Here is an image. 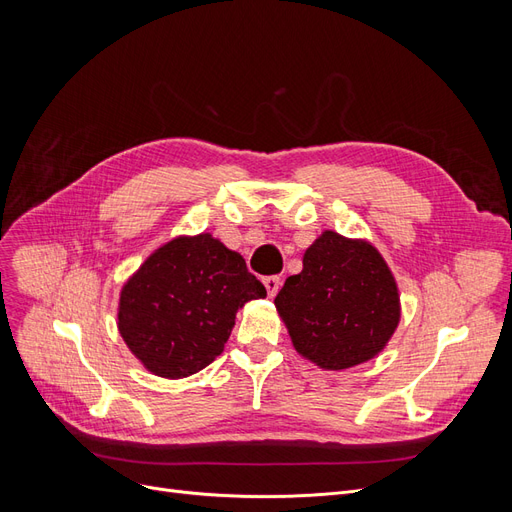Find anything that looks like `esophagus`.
I'll use <instances>...</instances> for the list:
<instances>
[{"label": "esophagus", "mask_w": 512, "mask_h": 512, "mask_svg": "<svg viewBox=\"0 0 512 512\" xmlns=\"http://www.w3.org/2000/svg\"><path fill=\"white\" fill-rule=\"evenodd\" d=\"M262 284H265L269 297H275V294L280 292L282 280H280V277H277V275H267V277H262Z\"/></svg>", "instance_id": "1"}]
</instances>
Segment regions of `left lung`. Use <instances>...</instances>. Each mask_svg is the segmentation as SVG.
I'll return each mask as SVG.
<instances>
[{"label": "left lung", "mask_w": 512, "mask_h": 512, "mask_svg": "<svg viewBox=\"0 0 512 512\" xmlns=\"http://www.w3.org/2000/svg\"><path fill=\"white\" fill-rule=\"evenodd\" d=\"M275 307L297 352L333 371L374 359L399 324V292L384 258L333 230L307 247L303 271L288 277Z\"/></svg>", "instance_id": "1"}]
</instances>
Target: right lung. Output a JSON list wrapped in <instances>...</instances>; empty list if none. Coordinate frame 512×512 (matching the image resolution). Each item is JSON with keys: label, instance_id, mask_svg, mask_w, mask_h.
I'll return each mask as SVG.
<instances>
[{"label": "right lung", "instance_id": "obj_1", "mask_svg": "<svg viewBox=\"0 0 512 512\" xmlns=\"http://www.w3.org/2000/svg\"><path fill=\"white\" fill-rule=\"evenodd\" d=\"M267 297L241 254L211 235L158 247L119 297V333L151 374L185 378L224 352L239 309Z\"/></svg>", "mask_w": 512, "mask_h": 512}]
</instances>
